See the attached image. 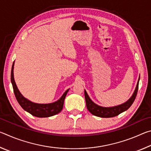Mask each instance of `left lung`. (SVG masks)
Wrapping results in <instances>:
<instances>
[{"label":"left lung","mask_w":151,"mask_h":151,"mask_svg":"<svg viewBox=\"0 0 151 151\" xmlns=\"http://www.w3.org/2000/svg\"><path fill=\"white\" fill-rule=\"evenodd\" d=\"M139 79L140 76L139 81H138L137 87L135 88V91L133 94H132V96L131 97V99H130L129 101H127L126 103L116 106L103 107L97 105V104L94 103L93 102L91 101V99L89 98L88 95L87 93H86V91H85V97L86 101V108L88 110V111L90 112L91 114H93V115L102 117V118H110V117H114L119 115V114H121V112L127 111L128 109H129V107L132 105V104L133 103V102L134 101L135 98H136L137 94L138 89H139Z\"/></svg>","instance_id":"obj_1"}]
</instances>
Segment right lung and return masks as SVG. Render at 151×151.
Masks as SVG:
<instances>
[{
	"instance_id": "1",
	"label": "right lung",
	"mask_w": 151,
	"mask_h": 151,
	"mask_svg": "<svg viewBox=\"0 0 151 151\" xmlns=\"http://www.w3.org/2000/svg\"><path fill=\"white\" fill-rule=\"evenodd\" d=\"M14 69V63L12 64L11 69V83L13 87V91L15 97H16L18 103L24 111L29 112L32 115L37 117H48L53 115H55L62 111L63 108L64 101L66 97V94L69 89H68L63 95L60 97L59 100L57 102L50 104H37L32 103L31 101L27 100L22 95L18 89L17 86L15 83L13 75Z\"/></svg>"
}]
</instances>
